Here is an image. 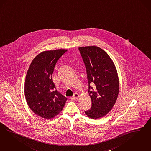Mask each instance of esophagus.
Instances as JSON below:
<instances>
[{"mask_svg": "<svg viewBox=\"0 0 151 151\" xmlns=\"http://www.w3.org/2000/svg\"><path fill=\"white\" fill-rule=\"evenodd\" d=\"M78 97H79V95H78V93H76L74 94L73 96L71 97V99L73 100H77L78 99Z\"/></svg>", "mask_w": 151, "mask_h": 151, "instance_id": "34e87169", "label": "esophagus"}]
</instances>
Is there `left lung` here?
Returning <instances> with one entry per match:
<instances>
[{"instance_id": "1", "label": "left lung", "mask_w": 151, "mask_h": 151, "mask_svg": "<svg viewBox=\"0 0 151 151\" xmlns=\"http://www.w3.org/2000/svg\"><path fill=\"white\" fill-rule=\"evenodd\" d=\"M83 60L92 100L91 109L85 113L96 119L110 111L117 100L119 91L117 71L110 57L97 46L78 48Z\"/></svg>"}]
</instances>
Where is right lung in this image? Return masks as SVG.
Wrapping results in <instances>:
<instances>
[{
  "mask_svg": "<svg viewBox=\"0 0 151 151\" xmlns=\"http://www.w3.org/2000/svg\"><path fill=\"white\" fill-rule=\"evenodd\" d=\"M67 51H45L34 58L28 69L24 84L27 103L40 117L50 119L62 111L67 98L56 89L52 74L59 59Z\"/></svg>",
  "mask_w": 151,
  "mask_h": 151,
  "instance_id": "obj_1",
  "label": "right lung"
}]
</instances>
